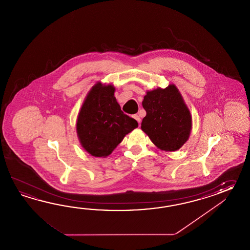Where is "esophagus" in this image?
I'll return each mask as SVG.
<instances>
[{
    "label": "esophagus",
    "instance_id": "esophagus-1",
    "mask_svg": "<svg viewBox=\"0 0 250 250\" xmlns=\"http://www.w3.org/2000/svg\"><path fill=\"white\" fill-rule=\"evenodd\" d=\"M133 117H134V119H135V120H136V121L140 124V123H141V118L139 117L138 114H135Z\"/></svg>",
    "mask_w": 250,
    "mask_h": 250
}]
</instances>
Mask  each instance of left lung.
Wrapping results in <instances>:
<instances>
[{"instance_id": "obj_1", "label": "left lung", "mask_w": 250, "mask_h": 250, "mask_svg": "<svg viewBox=\"0 0 250 250\" xmlns=\"http://www.w3.org/2000/svg\"><path fill=\"white\" fill-rule=\"evenodd\" d=\"M142 105L146 115L141 128L158 148L173 152L186 143L191 131L192 118L175 85L147 91Z\"/></svg>"}]
</instances>
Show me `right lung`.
I'll use <instances>...</instances> for the list:
<instances>
[{"instance_id":"right-lung-1","label":"right lung","mask_w":250,"mask_h":250,"mask_svg":"<svg viewBox=\"0 0 250 250\" xmlns=\"http://www.w3.org/2000/svg\"><path fill=\"white\" fill-rule=\"evenodd\" d=\"M112 85L96 83L88 92L77 120V134L82 147L93 156L106 157L138 122L122 111Z\"/></svg>"}]
</instances>
